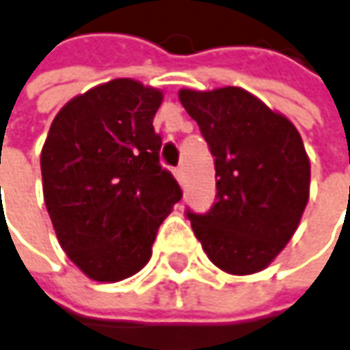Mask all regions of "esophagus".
<instances>
[{
  "label": "esophagus",
  "instance_id": "34e87169",
  "mask_svg": "<svg viewBox=\"0 0 350 350\" xmlns=\"http://www.w3.org/2000/svg\"><path fill=\"white\" fill-rule=\"evenodd\" d=\"M174 176H176V180H178L180 184L184 182V170H182V168H176V170H174Z\"/></svg>",
  "mask_w": 350,
  "mask_h": 350
}]
</instances>
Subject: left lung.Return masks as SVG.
I'll return each instance as SVG.
<instances>
[{
	"mask_svg": "<svg viewBox=\"0 0 350 350\" xmlns=\"http://www.w3.org/2000/svg\"><path fill=\"white\" fill-rule=\"evenodd\" d=\"M216 168V202L186 210L208 258L224 272L267 269L299 228L308 202L310 162L299 130L242 88L180 90Z\"/></svg>",
	"mask_w": 350,
	"mask_h": 350,
	"instance_id": "1",
	"label": "left lung"
}]
</instances>
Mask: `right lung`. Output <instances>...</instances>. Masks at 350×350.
<instances>
[{
    "mask_svg": "<svg viewBox=\"0 0 350 350\" xmlns=\"http://www.w3.org/2000/svg\"><path fill=\"white\" fill-rule=\"evenodd\" d=\"M162 92L130 78L70 100L42 148L44 200L70 260L98 282L146 267L164 218L182 198L160 166L154 116Z\"/></svg>",
    "mask_w": 350,
    "mask_h": 350,
    "instance_id": "add662e5",
    "label": "right lung"
}]
</instances>
